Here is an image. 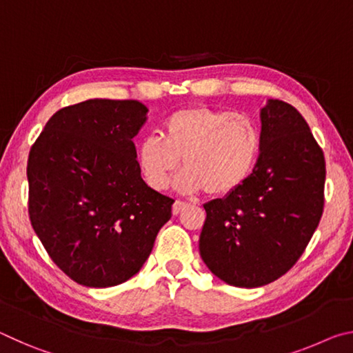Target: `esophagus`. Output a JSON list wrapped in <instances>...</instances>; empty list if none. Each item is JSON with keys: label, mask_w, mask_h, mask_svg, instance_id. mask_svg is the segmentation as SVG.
<instances>
[{"label": "esophagus", "mask_w": 353, "mask_h": 353, "mask_svg": "<svg viewBox=\"0 0 353 353\" xmlns=\"http://www.w3.org/2000/svg\"><path fill=\"white\" fill-rule=\"evenodd\" d=\"M188 204H185V202L182 201H176L174 204H172V214H179L182 210H185L187 208Z\"/></svg>", "instance_id": "34e87169"}]
</instances>
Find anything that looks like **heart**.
Instances as JSON below:
<instances>
[{"label": "heart", "instance_id": "1", "mask_svg": "<svg viewBox=\"0 0 353 353\" xmlns=\"http://www.w3.org/2000/svg\"><path fill=\"white\" fill-rule=\"evenodd\" d=\"M260 148V129L254 119L230 110L193 105L165 119L162 139L152 135L143 140L137 149V162L154 190L168 187L182 159L185 170L177 179L179 190L225 196L252 174Z\"/></svg>", "mask_w": 353, "mask_h": 353}]
</instances>
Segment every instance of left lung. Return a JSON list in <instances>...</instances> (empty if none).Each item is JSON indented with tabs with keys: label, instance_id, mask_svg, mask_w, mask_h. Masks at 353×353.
Here are the masks:
<instances>
[{
	"label": "left lung",
	"instance_id": "1",
	"mask_svg": "<svg viewBox=\"0 0 353 353\" xmlns=\"http://www.w3.org/2000/svg\"><path fill=\"white\" fill-rule=\"evenodd\" d=\"M261 148L252 174L204 204L202 260L225 283L256 288L301 259L324 212L325 159L303 117L271 99L261 109Z\"/></svg>",
	"mask_w": 353,
	"mask_h": 353
}]
</instances>
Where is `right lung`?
<instances>
[{"label": "right lung", "instance_id": "obj_1", "mask_svg": "<svg viewBox=\"0 0 353 353\" xmlns=\"http://www.w3.org/2000/svg\"><path fill=\"white\" fill-rule=\"evenodd\" d=\"M148 109L88 99L57 110L29 151L28 212L51 260L76 283L126 282L151 254L174 199L141 179L132 139Z\"/></svg>", "mask_w": 353, "mask_h": 353}]
</instances>
